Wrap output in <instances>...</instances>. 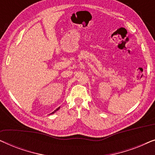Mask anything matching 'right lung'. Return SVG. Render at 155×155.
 <instances>
[{
	"mask_svg": "<svg viewBox=\"0 0 155 155\" xmlns=\"http://www.w3.org/2000/svg\"><path fill=\"white\" fill-rule=\"evenodd\" d=\"M59 109H60V107H59L58 108H57V109H56V110H55V111H54V112H52V113H51V114H54V113H55V112H56L57 111H58V110Z\"/></svg>",
	"mask_w": 155,
	"mask_h": 155,
	"instance_id": "1",
	"label": "right lung"
}]
</instances>
